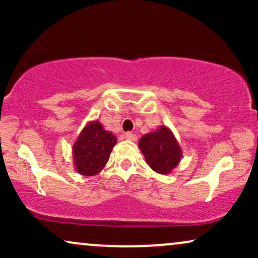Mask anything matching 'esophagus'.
Here are the masks:
<instances>
[{"instance_id":"obj_1","label":"esophagus","mask_w":258,"mask_h":258,"mask_svg":"<svg viewBox=\"0 0 258 258\" xmlns=\"http://www.w3.org/2000/svg\"><path fill=\"white\" fill-rule=\"evenodd\" d=\"M125 138H126V139H128V141H132V142H136V141H137V136L133 135V133H131V132H127V133H125Z\"/></svg>"}]
</instances>
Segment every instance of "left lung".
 <instances>
[{"instance_id": "1", "label": "left lung", "mask_w": 258, "mask_h": 258, "mask_svg": "<svg viewBox=\"0 0 258 258\" xmlns=\"http://www.w3.org/2000/svg\"><path fill=\"white\" fill-rule=\"evenodd\" d=\"M138 147L147 164L160 174L171 173L182 159V149L167 126L162 125L156 131L147 133L139 139Z\"/></svg>"}]
</instances>
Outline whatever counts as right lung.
Returning a JSON list of instances; mask_svg holds the SVG:
<instances>
[{"instance_id":"1","label":"right lung","mask_w":258,"mask_h":258,"mask_svg":"<svg viewBox=\"0 0 258 258\" xmlns=\"http://www.w3.org/2000/svg\"><path fill=\"white\" fill-rule=\"evenodd\" d=\"M117 139L98 120L90 121L73 146L74 166L82 176H96L104 168Z\"/></svg>"}]
</instances>
